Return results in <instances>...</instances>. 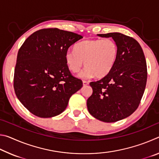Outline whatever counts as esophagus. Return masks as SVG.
Listing matches in <instances>:
<instances>
[{"label": "esophagus", "mask_w": 159, "mask_h": 159, "mask_svg": "<svg viewBox=\"0 0 159 159\" xmlns=\"http://www.w3.org/2000/svg\"><path fill=\"white\" fill-rule=\"evenodd\" d=\"M88 84H89V83H88V81H85V80H83V86H86V85H88Z\"/></svg>", "instance_id": "1"}]
</instances>
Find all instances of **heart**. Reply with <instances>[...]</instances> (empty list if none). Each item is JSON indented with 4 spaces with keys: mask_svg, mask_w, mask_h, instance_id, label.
Returning a JSON list of instances; mask_svg holds the SVG:
<instances>
[{
    "mask_svg": "<svg viewBox=\"0 0 159 159\" xmlns=\"http://www.w3.org/2000/svg\"><path fill=\"white\" fill-rule=\"evenodd\" d=\"M74 51H68L64 55L70 71L77 73L85 62V69L79 76L87 79L96 76L103 78L112 69L118 56V46L111 39L86 40L78 43Z\"/></svg>",
    "mask_w": 159,
    "mask_h": 159,
    "instance_id": "obj_1",
    "label": "heart"
}]
</instances>
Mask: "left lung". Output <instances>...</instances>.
Wrapping results in <instances>:
<instances>
[{
  "label": "left lung",
  "mask_w": 159,
  "mask_h": 159,
  "mask_svg": "<svg viewBox=\"0 0 159 159\" xmlns=\"http://www.w3.org/2000/svg\"><path fill=\"white\" fill-rule=\"evenodd\" d=\"M98 36L112 38L118 52L109 73L90 83L93 94L87 107L97 119L113 123L128 117L138 109L146 87L147 63L140 45L133 38L117 32Z\"/></svg>",
  "instance_id": "left-lung-1"
}]
</instances>
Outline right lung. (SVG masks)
Wrapping results in <instances>:
<instances>
[{
    "mask_svg": "<svg viewBox=\"0 0 159 159\" xmlns=\"http://www.w3.org/2000/svg\"><path fill=\"white\" fill-rule=\"evenodd\" d=\"M83 36L57 28L41 29L19 50L14 88L19 100L41 118L56 116L66 109L69 98L83 87L70 73L64 59L69 48Z\"/></svg>",
    "mask_w": 159,
    "mask_h": 159,
    "instance_id": "add662e5",
    "label": "right lung"
}]
</instances>
